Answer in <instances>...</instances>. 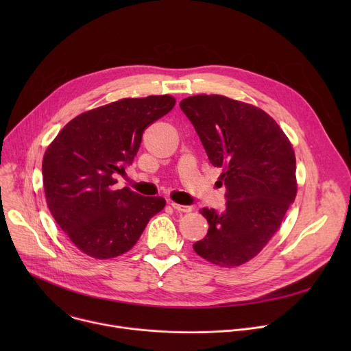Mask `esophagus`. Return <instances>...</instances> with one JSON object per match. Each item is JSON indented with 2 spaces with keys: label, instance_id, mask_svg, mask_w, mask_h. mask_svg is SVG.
<instances>
[{
  "label": "esophagus",
  "instance_id": "esophagus-1",
  "mask_svg": "<svg viewBox=\"0 0 351 351\" xmlns=\"http://www.w3.org/2000/svg\"><path fill=\"white\" fill-rule=\"evenodd\" d=\"M171 206H172V208L175 210V211H178V213H191V207L190 206H180V204H176V203H171Z\"/></svg>",
  "mask_w": 351,
  "mask_h": 351
}]
</instances>
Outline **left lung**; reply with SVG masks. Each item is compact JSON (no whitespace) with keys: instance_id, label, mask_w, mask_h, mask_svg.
<instances>
[{"instance_id":"1","label":"left lung","mask_w":351,"mask_h":351,"mask_svg":"<svg viewBox=\"0 0 351 351\" xmlns=\"http://www.w3.org/2000/svg\"><path fill=\"white\" fill-rule=\"evenodd\" d=\"M210 162L222 168L223 213L203 208L207 236L194 252L222 268L253 260L278 232L297 194L295 156L287 136L265 111L219 94L180 101Z\"/></svg>"}]
</instances>
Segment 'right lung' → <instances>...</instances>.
<instances>
[{"mask_svg":"<svg viewBox=\"0 0 351 351\" xmlns=\"http://www.w3.org/2000/svg\"><path fill=\"white\" fill-rule=\"evenodd\" d=\"M172 95L122 98L68 122L45 149L43 184L56 222L82 253L108 260L128 253L148 221L165 207L162 197L115 189L141 144L143 132L167 115Z\"/></svg>","mask_w":351,"mask_h":351,"instance_id":"add662e5","label":"right lung"}]
</instances>
